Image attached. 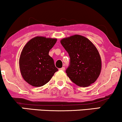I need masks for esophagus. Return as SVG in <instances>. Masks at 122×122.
<instances>
[{"instance_id":"34e87169","label":"esophagus","mask_w":122,"mask_h":122,"mask_svg":"<svg viewBox=\"0 0 122 122\" xmlns=\"http://www.w3.org/2000/svg\"><path fill=\"white\" fill-rule=\"evenodd\" d=\"M65 67H62V68L60 69V70H61V71H65Z\"/></svg>"}]
</instances>
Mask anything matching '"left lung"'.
I'll use <instances>...</instances> for the list:
<instances>
[{
  "label": "left lung",
  "instance_id": "8db88e82",
  "mask_svg": "<svg viewBox=\"0 0 122 122\" xmlns=\"http://www.w3.org/2000/svg\"><path fill=\"white\" fill-rule=\"evenodd\" d=\"M61 43L69 54L70 63L67 76L79 86H88L99 76L102 61L99 51L88 39L75 35L62 39Z\"/></svg>",
  "mask_w": 122,
  "mask_h": 122
}]
</instances>
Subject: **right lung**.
Segmentation results:
<instances>
[{
    "mask_svg": "<svg viewBox=\"0 0 122 122\" xmlns=\"http://www.w3.org/2000/svg\"><path fill=\"white\" fill-rule=\"evenodd\" d=\"M57 39L36 37L26 43L21 52L19 67L23 79L34 86L47 83L58 71L54 60L49 55Z\"/></svg>",
    "mask_w": 122,
    "mask_h": 122,
    "instance_id": "add662e5",
    "label": "right lung"
}]
</instances>
